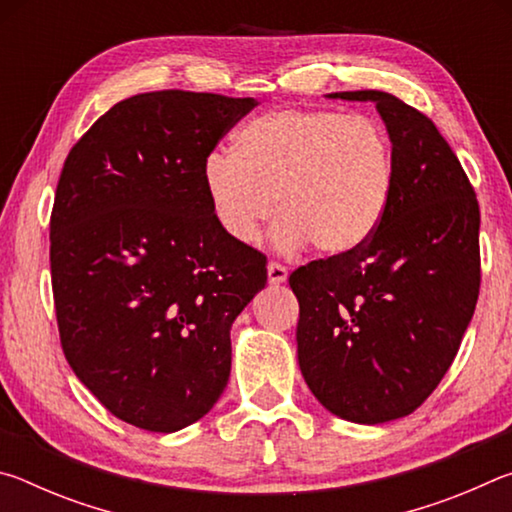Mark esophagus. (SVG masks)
Masks as SVG:
<instances>
[{"instance_id":"obj_1","label":"esophagus","mask_w":512,"mask_h":512,"mask_svg":"<svg viewBox=\"0 0 512 512\" xmlns=\"http://www.w3.org/2000/svg\"><path fill=\"white\" fill-rule=\"evenodd\" d=\"M266 273H268V282H271V284H282V282H287V277H289L287 268H284L282 264H277V262L268 264Z\"/></svg>"}]
</instances>
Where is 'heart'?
Masks as SVG:
<instances>
[{"mask_svg": "<svg viewBox=\"0 0 512 512\" xmlns=\"http://www.w3.org/2000/svg\"><path fill=\"white\" fill-rule=\"evenodd\" d=\"M201 176L214 221L235 244H253L277 207V248L309 241L320 255L341 257L384 221L393 151L384 126L370 117L282 108L248 121L237 153L207 155Z\"/></svg>", "mask_w": 512, "mask_h": 512, "instance_id": "1", "label": "heart"}]
</instances>
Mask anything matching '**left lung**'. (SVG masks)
<instances>
[{"label":"left lung","instance_id":"obj_1","mask_svg":"<svg viewBox=\"0 0 512 512\" xmlns=\"http://www.w3.org/2000/svg\"><path fill=\"white\" fill-rule=\"evenodd\" d=\"M329 99L375 103L393 146V192L359 250L291 273L298 363L329 413L379 424L418 409L461 348L479 298L481 214L427 115L379 90Z\"/></svg>","mask_w":512,"mask_h":512}]
</instances>
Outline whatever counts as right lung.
<instances>
[{
  "instance_id": "obj_1",
  "label": "right lung",
  "mask_w": 512,
  "mask_h": 512,
  "mask_svg": "<svg viewBox=\"0 0 512 512\" xmlns=\"http://www.w3.org/2000/svg\"><path fill=\"white\" fill-rule=\"evenodd\" d=\"M257 106L210 92L135 94L94 121L60 173L49 223L65 359L133 427L171 433L228 386L230 327L266 257L221 232L203 162Z\"/></svg>"
}]
</instances>
